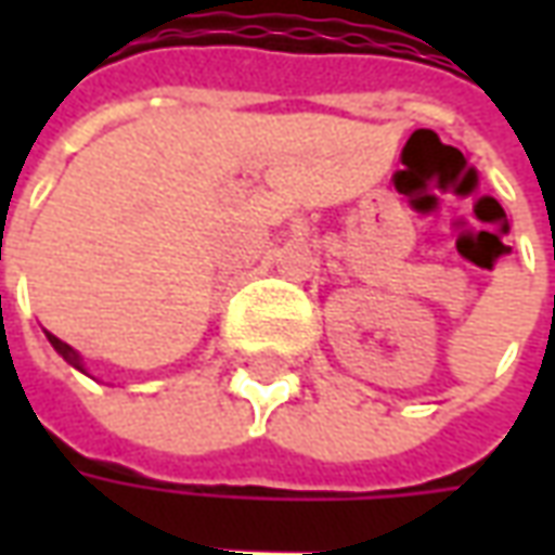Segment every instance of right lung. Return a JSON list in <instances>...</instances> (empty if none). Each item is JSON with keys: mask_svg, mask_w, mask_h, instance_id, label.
I'll return each instance as SVG.
<instances>
[{"mask_svg": "<svg viewBox=\"0 0 555 555\" xmlns=\"http://www.w3.org/2000/svg\"><path fill=\"white\" fill-rule=\"evenodd\" d=\"M47 338H50V345H53V348L59 350L62 357H65V362H70V365H74V369H79V372H82V374H89V372H86V365H82V360H79L77 350L70 348V345H65L62 338H55L53 333H47Z\"/></svg>", "mask_w": 555, "mask_h": 555, "instance_id": "right-lung-1", "label": "right lung"}]
</instances>
